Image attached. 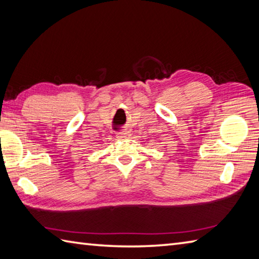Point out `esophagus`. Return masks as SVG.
Wrapping results in <instances>:
<instances>
[{
    "instance_id": "1",
    "label": "esophagus",
    "mask_w": 259,
    "mask_h": 259,
    "mask_svg": "<svg viewBox=\"0 0 259 259\" xmlns=\"http://www.w3.org/2000/svg\"><path fill=\"white\" fill-rule=\"evenodd\" d=\"M118 135L119 138H129L130 137V133L125 128H122V130H121Z\"/></svg>"
}]
</instances>
